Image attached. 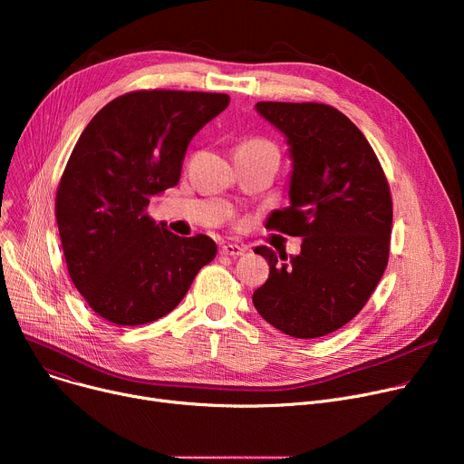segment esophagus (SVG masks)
<instances>
[{
  "label": "esophagus",
  "mask_w": 464,
  "mask_h": 464,
  "mask_svg": "<svg viewBox=\"0 0 464 464\" xmlns=\"http://www.w3.org/2000/svg\"><path fill=\"white\" fill-rule=\"evenodd\" d=\"M219 254L229 256V257H238V256L245 254V248L238 246V245H224V246H219Z\"/></svg>",
  "instance_id": "esophagus-1"
}]
</instances>
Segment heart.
<instances>
[{
	"mask_svg": "<svg viewBox=\"0 0 464 464\" xmlns=\"http://www.w3.org/2000/svg\"><path fill=\"white\" fill-rule=\"evenodd\" d=\"M265 149H273V146L269 142H265V140L252 139V140L240 142L235 150H265Z\"/></svg>",
	"mask_w": 464,
	"mask_h": 464,
	"instance_id": "1",
	"label": "heart"
}]
</instances>
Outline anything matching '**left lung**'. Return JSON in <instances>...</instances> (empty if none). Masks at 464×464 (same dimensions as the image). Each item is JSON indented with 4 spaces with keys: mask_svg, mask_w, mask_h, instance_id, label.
Masks as SVG:
<instances>
[{
    "mask_svg": "<svg viewBox=\"0 0 464 464\" xmlns=\"http://www.w3.org/2000/svg\"><path fill=\"white\" fill-rule=\"evenodd\" d=\"M256 111L287 142L289 207L266 229L301 237V254L257 246L269 278L254 291L265 322L294 338L325 336L367 304L389 257L392 193L369 140L324 103L259 102Z\"/></svg>",
    "mask_w": 464,
    "mask_h": 464,
    "instance_id": "left-lung-1",
    "label": "left lung"
}]
</instances>
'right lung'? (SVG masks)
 <instances>
[{
  "label": "right lung",
  "mask_w": 464,
  "mask_h": 464,
  "mask_svg": "<svg viewBox=\"0 0 464 464\" xmlns=\"http://www.w3.org/2000/svg\"><path fill=\"white\" fill-rule=\"evenodd\" d=\"M227 105L226 93L130 92L79 137L58 186L56 219L69 276L107 322L163 318L216 257L210 237H179L146 208L179 184L189 140Z\"/></svg>",
  "instance_id": "obj_1"
}]
</instances>
